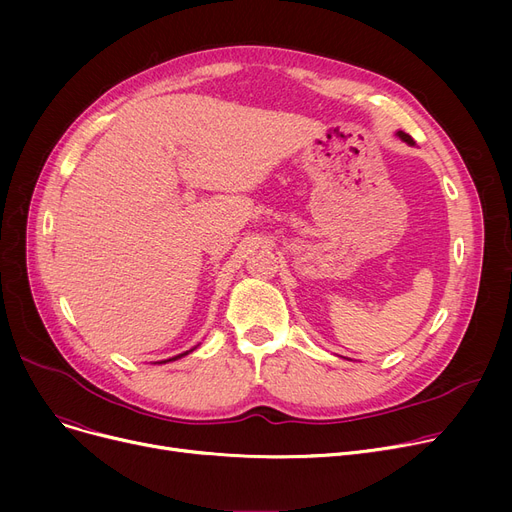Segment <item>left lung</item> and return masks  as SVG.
Listing matches in <instances>:
<instances>
[{
    "mask_svg": "<svg viewBox=\"0 0 512 512\" xmlns=\"http://www.w3.org/2000/svg\"><path fill=\"white\" fill-rule=\"evenodd\" d=\"M398 137H400L402 141H405V143H409V145H415V143H413V139L409 137V134H407V132H402V130H400V132H398Z\"/></svg>",
    "mask_w": 512,
    "mask_h": 512,
    "instance_id": "8db88e82",
    "label": "left lung"
}]
</instances>
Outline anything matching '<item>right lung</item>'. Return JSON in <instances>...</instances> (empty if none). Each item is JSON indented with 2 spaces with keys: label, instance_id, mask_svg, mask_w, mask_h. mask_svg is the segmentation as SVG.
Listing matches in <instances>:
<instances>
[{
  "label": "right lung",
  "instance_id": "1",
  "mask_svg": "<svg viewBox=\"0 0 512 512\" xmlns=\"http://www.w3.org/2000/svg\"><path fill=\"white\" fill-rule=\"evenodd\" d=\"M184 355H186V353H184ZM180 357H182V355H178V357H174V359H180ZM174 359H170V361H174ZM164 363H166V361H164Z\"/></svg>",
  "mask_w": 512,
  "mask_h": 512
}]
</instances>
